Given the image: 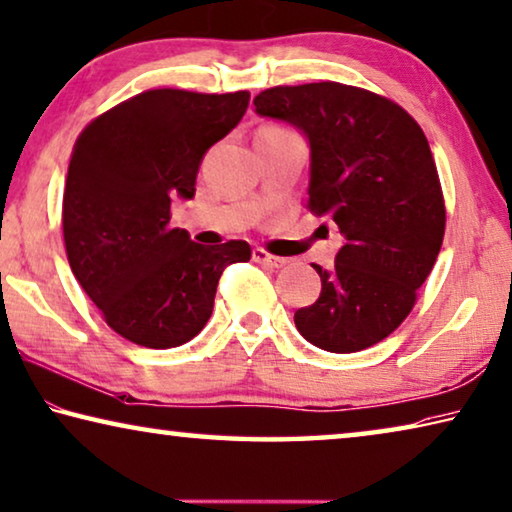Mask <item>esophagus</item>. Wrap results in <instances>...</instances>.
Wrapping results in <instances>:
<instances>
[{
	"mask_svg": "<svg viewBox=\"0 0 512 512\" xmlns=\"http://www.w3.org/2000/svg\"><path fill=\"white\" fill-rule=\"evenodd\" d=\"M253 259H255V262H259V264L271 266V269H282V266L287 264L285 257H275V255H271V253H266L264 248H255V250H253Z\"/></svg>",
	"mask_w": 512,
	"mask_h": 512,
	"instance_id": "esophagus-1",
	"label": "esophagus"
}]
</instances>
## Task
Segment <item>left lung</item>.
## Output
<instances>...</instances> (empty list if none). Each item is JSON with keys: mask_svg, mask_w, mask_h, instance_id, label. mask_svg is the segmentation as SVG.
Segmentation results:
<instances>
[{"mask_svg": "<svg viewBox=\"0 0 512 512\" xmlns=\"http://www.w3.org/2000/svg\"><path fill=\"white\" fill-rule=\"evenodd\" d=\"M264 118L285 120L310 141L307 209L344 237L316 303L294 314L307 342L358 353L401 326L440 255L446 209L433 152L417 120L383 95L319 81L266 88Z\"/></svg>", "mask_w": 512, "mask_h": 512, "instance_id": "1", "label": "left lung"}]
</instances>
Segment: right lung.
I'll return each instance as SVG.
<instances>
[{"mask_svg":"<svg viewBox=\"0 0 512 512\" xmlns=\"http://www.w3.org/2000/svg\"><path fill=\"white\" fill-rule=\"evenodd\" d=\"M250 93L154 88L79 134L63 193L70 269L109 328L145 348L182 346L205 328L227 264L246 241L202 246L170 227V200L196 196L205 152L239 125Z\"/></svg>","mask_w":512,"mask_h":512,"instance_id":"add662e5","label":"right lung"}]
</instances>
